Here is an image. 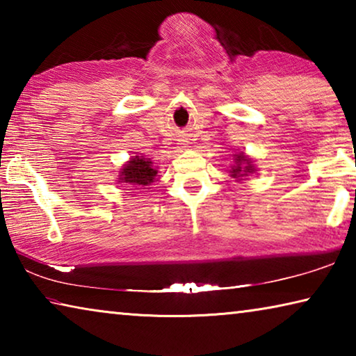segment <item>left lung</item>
<instances>
[{
    "mask_svg": "<svg viewBox=\"0 0 356 356\" xmlns=\"http://www.w3.org/2000/svg\"><path fill=\"white\" fill-rule=\"evenodd\" d=\"M252 170H254V168L251 166V160L248 159V156L246 155H237V159H236V166L232 168V171H231V176L232 177H242V176H245V174H248V172H252Z\"/></svg>",
    "mask_w": 356,
    "mask_h": 356,
    "instance_id": "8db88e82",
    "label": "left lung"
}]
</instances>
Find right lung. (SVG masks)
Returning <instances> with one entry per match:
<instances>
[{"label": "right lung", "mask_w": 356, "mask_h": 356, "mask_svg": "<svg viewBox=\"0 0 356 356\" xmlns=\"http://www.w3.org/2000/svg\"><path fill=\"white\" fill-rule=\"evenodd\" d=\"M156 176V171L150 165L149 160L140 159V156H135L131 159L127 165L124 166V170L120 171L119 182L129 184V185H149L154 182Z\"/></svg>", "instance_id": "right-lung-1"}]
</instances>
